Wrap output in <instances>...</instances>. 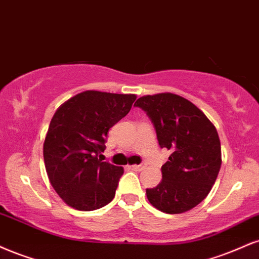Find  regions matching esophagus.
I'll list each match as a JSON object with an SVG mask.
<instances>
[{
    "mask_svg": "<svg viewBox=\"0 0 259 259\" xmlns=\"http://www.w3.org/2000/svg\"><path fill=\"white\" fill-rule=\"evenodd\" d=\"M132 167L133 170H136V171H141V170H143L145 169V165H132Z\"/></svg>",
    "mask_w": 259,
    "mask_h": 259,
    "instance_id": "34e87169",
    "label": "esophagus"
}]
</instances>
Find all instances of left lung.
<instances>
[{
	"mask_svg": "<svg viewBox=\"0 0 259 259\" xmlns=\"http://www.w3.org/2000/svg\"><path fill=\"white\" fill-rule=\"evenodd\" d=\"M134 106L147 113L159 146L171 152L161 166L163 180L146 189L148 201L165 213L192 210L219 176L222 154L216 127L194 104L171 93L142 96Z\"/></svg>",
	"mask_w": 259,
	"mask_h": 259,
	"instance_id": "left-lung-1",
	"label": "left lung"
}]
</instances>
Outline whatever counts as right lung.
<instances>
[{
	"mask_svg": "<svg viewBox=\"0 0 259 259\" xmlns=\"http://www.w3.org/2000/svg\"><path fill=\"white\" fill-rule=\"evenodd\" d=\"M135 100L134 94L87 90L54 113L43 158L51 185L68 206L93 211L114 198L124 169L99 157L110 127L129 113Z\"/></svg>",
	"mask_w": 259,
	"mask_h": 259,
	"instance_id": "1",
	"label": "right lung"
}]
</instances>
